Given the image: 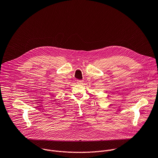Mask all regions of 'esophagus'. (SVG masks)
I'll use <instances>...</instances> for the list:
<instances>
[{"instance_id":"1","label":"esophagus","mask_w":158,"mask_h":158,"mask_svg":"<svg viewBox=\"0 0 158 158\" xmlns=\"http://www.w3.org/2000/svg\"><path fill=\"white\" fill-rule=\"evenodd\" d=\"M82 82H83V81H82V80H77V84H82Z\"/></svg>"}]
</instances>
